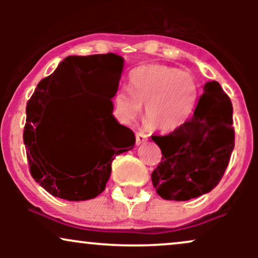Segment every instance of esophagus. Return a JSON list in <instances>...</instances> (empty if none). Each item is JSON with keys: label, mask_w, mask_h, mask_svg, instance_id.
Returning a JSON list of instances; mask_svg holds the SVG:
<instances>
[{"label": "esophagus", "mask_w": 258, "mask_h": 258, "mask_svg": "<svg viewBox=\"0 0 258 258\" xmlns=\"http://www.w3.org/2000/svg\"><path fill=\"white\" fill-rule=\"evenodd\" d=\"M147 141H148L147 135H144V133H141V132L136 133V143H137V146L144 143V142H147Z\"/></svg>", "instance_id": "34e87169"}]
</instances>
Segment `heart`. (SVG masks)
<instances>
[{"instance_id":"obj_1","label":"heart","mask_w":258,"mask_h":258,"mask_svg":"<svg viewBox=\"0 0 258 258\" xmlns=\"http://www.w3.org/2000/svg\"><path fill=\"white\" fill-rule=\"evenodd\" d=\"M200 98L197 79L188 72L162 64H148L130 75V92L114 96L116 117L125 125L137 119L144 104L146 126L162 132L182 128L193 117Z\"/></svg>"}]
</instances>
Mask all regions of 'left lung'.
Segmentation results:
<instances>
[{
  "instance_id": "8db88e82",
  "label": "left lung",
  "mask_w": 258,
  "mask_h": 258,
  "mask_svg": "<svg viewBox=\"0 0 258 258\" xmlns=\"http://www.w3.org/2000/svg\"><path fill=\"white\" fill-rule=\"evenodd\" d=\"M152 139L162 153L152 173L162 199L185 201L209 193L223 177L234 149L229 97L217 81L206 82L194 116L182 128Z\"/></svg>"
}]
</instances>
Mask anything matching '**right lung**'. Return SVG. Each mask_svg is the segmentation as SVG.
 <instances>
[{"instance_id":"1","label":"right lung","mask_w":258,"mask_h":258,"mask_svg":"<svg viewBox=\"0 0 258 258\" xmlns=\"http://www.w3.org/2000/svg\"><path fill=\"white\" fill-rule=\"evenodd\" d=\"M122 69L114 53L70 55L38 82L23 138L32 178L53 197L93 199L105 189L115 156L133 149L135 133L112 115ZM76 93L86 97L67 105L60 99Z\"/></svg>"}]
</instances>
